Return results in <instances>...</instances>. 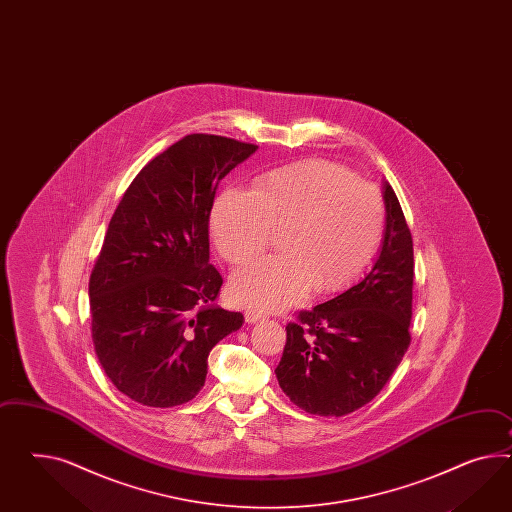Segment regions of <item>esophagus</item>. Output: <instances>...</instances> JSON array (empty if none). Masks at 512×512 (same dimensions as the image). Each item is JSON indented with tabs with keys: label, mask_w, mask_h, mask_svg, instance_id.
I'll return each instance as SVG.
<instances>
[{
	"label": "esophagus",
	"mask_w": 512,
	"mask_h": 512,
	"mask_svg": "<svg viewBox=\"0 0 512 512\" xmlns=\"http://www.w3.org/2000/svg\"><path fill=\"white\" fill-rule=\"evenodd\" d=\"M244 318H246L248 324H253V322H259L261 318H264V315L261 311H257V309H248V311L244 313Z\"/></svg>",
	"instance_id": "1"
}]
</instances>
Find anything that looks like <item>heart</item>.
<instances>
[{
	"label": "heart",
	"mask_w": 512,
	"mask_h": 512,
	"mask_svg": "<svg viewBox=\"0 0 512 512\" xmlns=\"http://www.w3.org/2000/svg\"><path fill=\"white\" fill-rule=\"evenodd\" d=\"M386 210L373 184L324 160H305L255 180L251 194L225 190L214 201L210 231L231 264L257 259L281 233V255L238 270L236 302L274 311L341 291L373 261L384 235Z\"/></svg>",
	"instance_id": "obj_1"
}]
</instances>
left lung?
<instances>
[{
    "instance_id": "1",
    "label": "left lung",
    "mask_w": 512,
    "mask_h": 512,
    "mask_svg": "<svg viewBox=\"0 0 512 512\" xmlns=\"http://www.w3.org/2000/svg\"><path fill=\"white\" fill-rule=\"evenodd\" d=\"M386 233L358 285L287 324L276 367L283 393L307 414L356 412L386 386L410 346L414 242L393 188L384 184Z\"/></svg>"
}]
</instances>
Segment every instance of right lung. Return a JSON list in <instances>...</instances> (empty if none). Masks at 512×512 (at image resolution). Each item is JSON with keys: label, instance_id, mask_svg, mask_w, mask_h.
<instances>
[{"label": "right lung", "instance_id": "1", "mask_svg": "<svg viewBox=\"0 0 512 512\" xmlns=\"http://www.w3.org/2000/svg\"><path fill=\"white\" fill-rule=\"evenodd\" d=\"M255 151L190 134L152 158L115 208L89 277L91 335L128 399L192 401L212 346L242 326V313L214 305L223 279L208 263V218L220 180Z\"/></svg>", "mask_w": 512, "mask_h": 512}]
</instances>
